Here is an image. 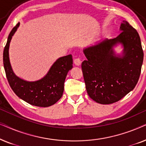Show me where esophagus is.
I'll list each match as a JSON object with an SVG mask.
<instances>
[{"label": "esophagus", "mask_w": 146, "mask_h": 146, "mask_svg": "<svg viewBox=\"0 0 146 146\" xmlns=\"http://www.w3.org/2000/svg\"><path fill=\"white\" fill-rule=\"evenodd\" d=\"M74 64L76 66H80L82 63V61H81V60H80V58H75L74 60Z\"/></svg>", "instance_id": "34e87169"}]
</instances>
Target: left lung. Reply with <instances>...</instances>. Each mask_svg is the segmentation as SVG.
Wrapping results in <instances>:
<instances>
[{"label": "left lung", "instance_id": "left-lung-1", "mask_svg": "<svg viewBox=\"0 0 146 146\" xmlns=\"http://www.w3.org/2000/svg\"><path fill=\"white\" fill-rule=\"evenodd\" d=\"M117 37L105 40L84 50L86 60L82 63L86 88L93 100L102 104L119 101L134 88L138 82L143 60L139 36L123 21ZM121 43L124 56L117 57L112 47Z\"/></svg>", "mask_w": 146, "mask_h": 146}]
</instances>
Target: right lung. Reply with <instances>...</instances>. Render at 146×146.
<instances>
[{
  "mask_svg": "<svg viewBox=\"0 0 146 146\" xmlns=\"http://www.w3.org/2000/svg\"><path fill=\"white\" fill-rule=\"evenodd\" d=\"M19 26L18 23L10 33L4 48L3 64L8 82L16 95L27 103L38 107L50 106L62 96L66 77L73 66L72 56L58 59L47 74L40 80L27 82L19 78L12 70L9 56L10 42Z\"/></svg>",
  "mask_w": 146,
  "mask_h": 146,
  "instance_id": "obj_1",
  "label": "right lung"
}]
</instances>
